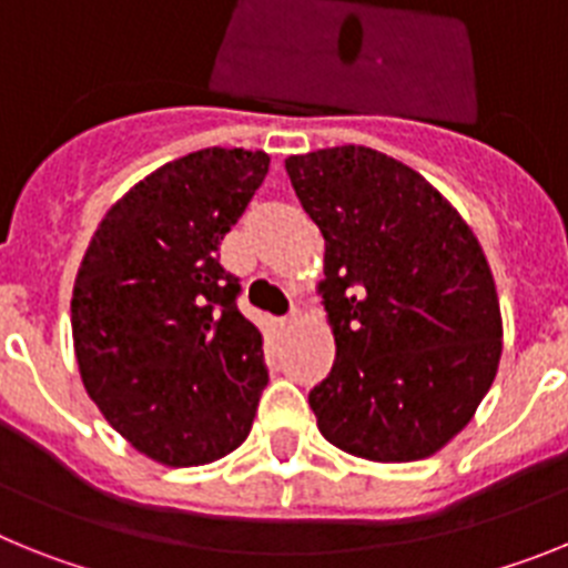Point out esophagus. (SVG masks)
Wrapping results in <instances>:
<instances>
[{
	"label": "esophagus",
	"instance_id": "1",
	"mask_svg": "<svg viewBox=\"0 0 568 568\" xmlns=\"http://www.w3.org/2000/svg\"><path fill=\"white\" fill-rule=\"evenodd\" d=\"M295 321V310L290 315H284V318H281V327H290V324H293Z\"/></svg>",
	"mask_w": 568,
	"mask_h": 568
}]
</instances>
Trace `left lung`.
I'll return each mask as SVG.
<instances>
[{"instance_id": "left-lung-1", "label": "left lung", "mask_w": 568, "mask_h": 568, "mask_svg": "<svg viewBox=\"0 0 568 568\" xmlns=\"http://www.w3.org/2000/svg\"><path fill=\"white\" fill-rule=\"evenodd\" d=\"M324 235L321 295L335 364L310 389L321 435L355 458L406 464L471 420L500 361V304L478 239L413 168L361 144L290 155Z\"/></svg>"}]
</instances>
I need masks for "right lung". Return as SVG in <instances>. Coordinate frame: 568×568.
I'll use <instances>...</instances> for the list:
<instances>
[{
    "instance_id": "right-lung-1",
    "label": "right lung",
    "mask_w": 568,
    "mask_h": 568,
    "mask_svg": "<svg viewBox=\"0 0 568 568\" xmlns=\"http://www.w3.org/2000/svg\"><path fill=\"white\" fill-rule=\"evenodd\" d=\"M267 170V153L241 148L164 164L108 210L79 267L70 324L84 389L159 464H213L253 426L264 344L219 247Z\"/></svg>"
}]
</instances>
